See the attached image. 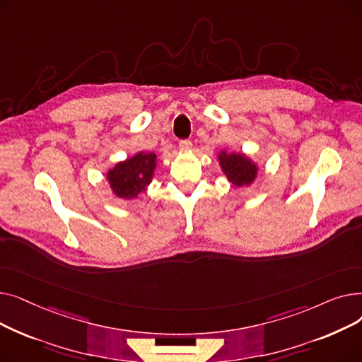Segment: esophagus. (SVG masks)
<instances>
[{"instance_id":"34e87169","label":"esophagus","mask_w":362,"mask_h":362,"mask_svg":"<svg viewBox=\"0 0 362 362\" xmlns=\"http://www.w3.org/2000/svg\"><path fill=\"white\" fill-rule=\"evenodd\" d=\"M179 148H180V151H189L192 148V142L191 141H180Z\"/></svg>"}]
</instances>
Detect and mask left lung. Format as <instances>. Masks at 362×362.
<instances>
[{
    "mask_svg": "<svg viewBox=\"0 0 362 362\" xmlns=\"http://www.w3.org/2000/svg\"><path fill=\"white\" fill-rule=\"evenodd\" d=\"M218 165L223 175L236 187L251 186L259 173V165L243 152H229L221 149L217 154Z\"/></svg>",
    "mask_w": 362,
    "mask_h": 362,
    "instance_id": "obj_1",
    "label": "left lung"
}]
</instances>
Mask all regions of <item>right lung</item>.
I'll return each mask as SVG.
<instances>
[{
  "label": "right lung",
  "instance_id": "1",
  "mask_svg": "<svg viewBox=\"0 0 362 362\" xmlns=\"http://www.w3.org/2000/svg\"><path fill=\"white\" fill-rule=\"evenodd\" d=\"M158 164L154 152L139 151L135 156L119 161L107 170L105 180L114 198L136 199L141 192H145L149 183L154 179Z\"/></svg>",
  "mask_w": 362,
  "mask_h": 362
}]
</instances>
